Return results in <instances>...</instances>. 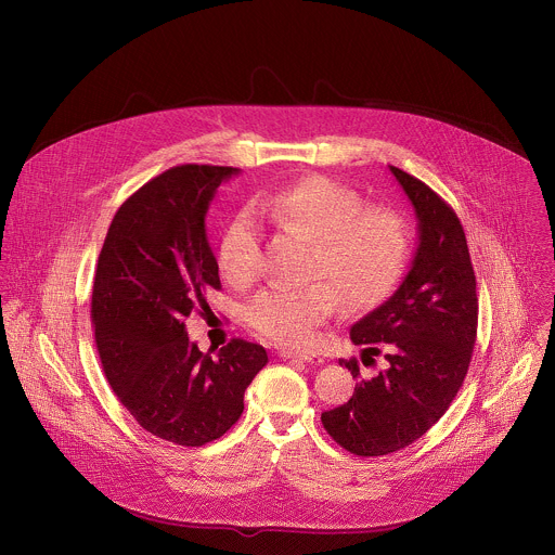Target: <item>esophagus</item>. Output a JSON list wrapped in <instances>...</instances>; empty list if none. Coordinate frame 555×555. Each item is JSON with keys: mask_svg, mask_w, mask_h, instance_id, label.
Here are the masks:
<instances>
[{"mask_svg": "<svg viewBox=\"0 0 555 555\" xmlns=\"http://www.w3.org/2000/svg\"><path fill=\"white\" fill-rule=\"evenodd\" d=\"M280 358L282 360H293V362H308V364H314V366H321L325 362L323 358H319L314 353H301V351H288V349H282Z\"/></svg>", "mask_w": 555, "mask_h": 555, "instance_id": "1", "label": "esophagus"}]
</instances>
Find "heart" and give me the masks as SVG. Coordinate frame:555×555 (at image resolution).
Masks as SVG:
<instances>
[{
	"instance_id": "heart-1",
	"label": "heart",
	"mask_w": 555,
	"mask_h": 555,
	"mask_svg": "<svg viewBox=\"0 0 555 555\" xmlns=\"http://www.w3.org/2000/svg\"><path fill=\"white\" fill-rule=\"evenodd\" d=\"M256 210L280 228L314 238L306 286H269L258 293L245 319L260 336L306 347L317 330L336 314L341 297L349 310H369L398 282L406 251V225L389 208L366 206L351 186L327 177H310L262 195ZM219 267L228 282L247 286L260 271V225L241 210L223 230Z\"/></svg>"
}]
</instances>
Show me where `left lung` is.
<instances>
[{
  "label": "left lung",
  "instance_id": "obj_1",
  "mask_svg": "<svg viewBox=\"0 0 555 555\" xmlns=\"http://www.w3.org/2000/svg\"><path fill=\"white\" fill-rule=\"evenodd\" d=\"M389 172L415 210L420 241L398 291L351 327L362 362L383 356L385 369L321 415L334 441L358 456L398 452L439 422L465 380L478 332L476 275L456 212L415 177ZM343 364L360 376L356 358Z\"/></svg>",
  "mask_w": 555,
  "mask_h": 555
}]
</instances>
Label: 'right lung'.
Returning a JSON list of instances; mask_svg holds the SVG:
<instances>
[{
    "instance_id": "1",
    "label": "right lung",
    "mask_w": 555,
    "mask_h": 555,
    "mask_svg": "<svg viewBox=\"0 0 555 555\" xmlns=\"http://www.w3.org/2000/svg\"><path fill=\"white\" fill-rule=\"evenodd\" d=\"M223 166H177L140 186L112 219L92 286V327L105 376L135 422L197 448L243 413V393L269 358L232 338L212 358L189 340L185 319L219 291L204 217Z\"/></svg>"
}]
</instances>
